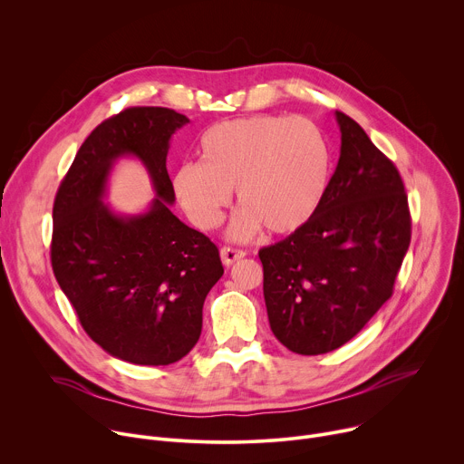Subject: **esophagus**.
Instances as JSON below:
<instances>
[{
  "mask_svg": "<svg viewBox=\"0 0 464 464\" xmlns=\"http://www.w3.org/2000/svg\"><path fill=\"white\" fill-rule=\"evenodd\" d=\"M242 256H246V251H242V249H235V247H222L220 249V258H222L226 266H231L233 262L240 260Z\"/></svg>",
  "mask_w": 464,
  "mask_h": 464,
  "instance_id": "34e87169",
  "label": "esophagus"
}]
</instances>
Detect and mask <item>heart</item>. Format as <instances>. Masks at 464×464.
Masks as SVG:
<instances>
[{
    "label": "heart",
    "instance_id": "b5f03b06",
    "mask_svg": "<svg viewBox=\"0 0 464 464\" xmlns=\"http://www.w3.org/2000/svg\"><path fill=\"white\" fill-rule=\"evenodd\" d=\"M200 163H183L172 190L198 229L220 226L233 188L240 209L229 238L244 242L262 227L286 235L303 227L321 206L330 154L321 131L306 119L251 115L224 121L198 141Z\"/></svg>",
    "mask_w": 464,
    "mask_h": 464
}]
</instances>
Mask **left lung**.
<instances>
[{
    "instance_id": "1",
    "label": "left lung",
    "mask_w": 464,
    "mask_h": 464,
    "mask_svg": "<svg viewBox=\"0 0 464 464\" xmlns=\"http://www.w3.org/2000/svg\"><path fill=\"white\" fill-rule=\"evenodd\" d=\"M338 167L315 215L258 251L264 301L276 338L315 356L353 340L392 295L411 240L402 178L349 115Z\"/></svg>"
}]
</instances>
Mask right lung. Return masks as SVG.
I'll list each match as a JSON object with an SVG mask.
<instances>
[{"label":"right lung","instance_id":"add662e5","mask_svg":"<svg viewBox=\"0 0 464 464\" xmlns=\"http://www.w3.org/2000/svg\"><path fill=\"white\" fill-rule=\"evenodd\" d=\"M188 119L160 106L126 108L101 122L79 149L53 206L51 264L86 334L136 365L181 360L202 334V308L224 276L218 247L172 211L167 154ZM131 155L157 198L140 216L102 202L112 163Z\"/></svg>","mask_w":464,"mask_h":464}]
</instances>
